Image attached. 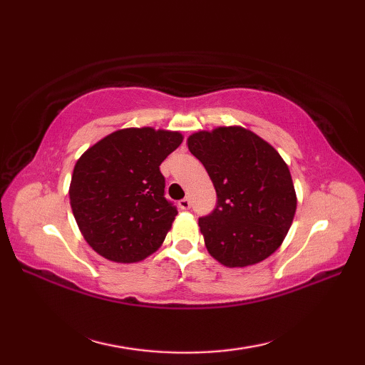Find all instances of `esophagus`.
Returning <instances> with one entry per match:
<instances>
[{
  "instance_id": "esophagus-1",
  "label": "esophagus",
  "mask_w": 365,
  "mask_h": 365,
  "mask_svg": "<svg viewBox=\"0 0 365 365\" xmlns=\"http://www.w3.org/2000/svg\"><path fill=\"white\" fill-rule=\"evenodd\" d=\"M178 207H180L182 210H190V208H191V200L188 197H183L182 200H178Z\"/></svg>"
}]
</instances>
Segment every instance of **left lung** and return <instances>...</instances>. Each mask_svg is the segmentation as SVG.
<instances>
[{
  "label": "left lung",
  "mask_w": 365,
  "mask_h": 365,
  "mask_svg": "<svg viewBox=\"0 0 365 365\" xmlns=\"http://www.w3.org/2000/svg\"><path fill=\"white\" fill-rule=\"evenodd\" d=\"M216 190L215 210L199 218L212 257L229 268L273 254L289 232L297 192L289 166L273 145L243 127H218L188 138Z\"/></svg>",
  "instance_id": "8db88e82"
}]
</instances>
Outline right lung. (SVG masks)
Here are the masks:
<instances>
[{"label": "right lung", "mask_w": 365, "mask_h": 365, "mask_svg": "<svg viewBox=\"0 0 365 365\" xmlns=\"http://www.w3.org/2000/svg\"><path fill=\"white\" fill-rule=\"evenodd\" d=\"M178 131L123 128L76 161L72 212L84 240L102 257L133 263L165 242L177 208L165 197L160 165L182 144Z\"/></svg>", "instance_id": "right-lung-1"}]
</instances>
